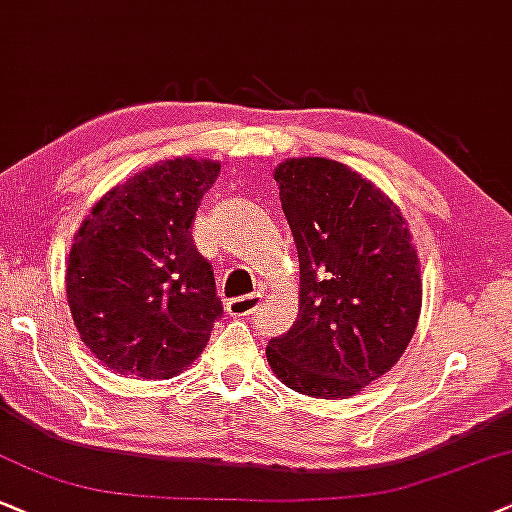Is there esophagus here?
Masks as SVG:
<instances>
[{
  "instance_id": "obj_1",
  "label": "esophagus",
  "mask_w": 512,
  "mask_h": 512,
  "mask_svg": "<svg viewBox=\"0 0 512 512\" xmlns=\"http://www.w3.org/2000/svg\"><path fill=\"white\" fill-rule=\"evenodd\" d=\"M227 313L230 315H254L261 308V294H244L235 296V299H227Z\"/></svg>"
}]
</instances>
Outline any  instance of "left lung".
Segmentation results:
<instances>
[{
    "mask_svg": "<svg viewBox=\"0 0 512 512\" xmlns=\"http://www.w3.org/2000/svg\"><path fill=\"white\" fill-rule=\"evenodd\" d=\"M299 251V313L268 342L277 380L315 399H349L394 368L422 306L420 261L394 201L320 156L275 168Z\"/></svg>",
    "mask_w": 512,
    "mask_h": 512,
    "instance_id": "left-lung-1",
    "label": "left lung"
}]
</instances>
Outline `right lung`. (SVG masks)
I'll list each match as a JSON object with an SVG mask.
<instances>
[{
	"mask_svg": "<svg viewBox=\"0 0 512 512\" xmlns=\"http://www.w3.org/2000/svg\"><path fill=\"white\" fill-rule=\"evenodd\" d=\"M220 163L168 159L94 204L68 254L66 294L80 339L118 375L168 380L223 318L213 268L192 239Z\"/></svg>",
	"mask_w": 512,
	"mask_h": 512,
	"instance_id": "obj_1",
	"label": "right lung"
}]
</instances>
